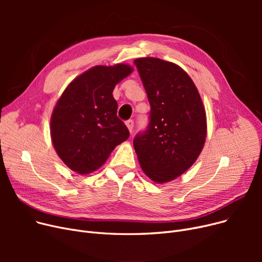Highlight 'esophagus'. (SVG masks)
<instances>
[{"label":"esophagus","instance_id":"1","mask_svg":"<svg viewBox=\"0 0 262 262\" xmlns=\"http://www.w3.org/2000/svg\"><path fill=\"white\" fill-rule=\"evenodd\" d=\"M125 124H126V126H127V128L129 129V132L132 133V132H133V128H134V120L129 119V120H127V121L125 122Z\"/></svg>","mask_w":262,"mask_h":262}]
</instances>
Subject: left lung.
Here are the masks:
<instances>
[{
    "label": "left lung",
    "instance_id": "left-lung-1",
    "mask_svg": "<svg viewBox=\"0 0 262 262\" xmlns=\"http://www.w3.org/2000/svg\"><path fill=\"white\" fill-rule=\"evenodd\" d=\"M134 63L150 106L147 127L135 136L134 147L150 180L167 183L186 172L201 154L207 132L205 108L181 67L153 57Z\"/></svg>",
    "mask_w": 262,
    "mask_h": 262
}]
</instances>
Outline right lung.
<instances>
[{
  "mask_svg": "<svg viewBox=\"0 0 262 262\" xmlns=\"http://www.w3.org/2000/svg\"><path fill=\"white\" fill-rule=\"evenodd\" d=\"M132 71L123 63L95 66L63 91L51 118V137L58 156L71 170L79 174L95 171L129 137L117 116L113 91Z\"/></svg>",
  "mask_w": 262,
  "mask_h": 262,
  "instance_id": "right-lung-1",
  "label": "right lung"
}]
</instances>
